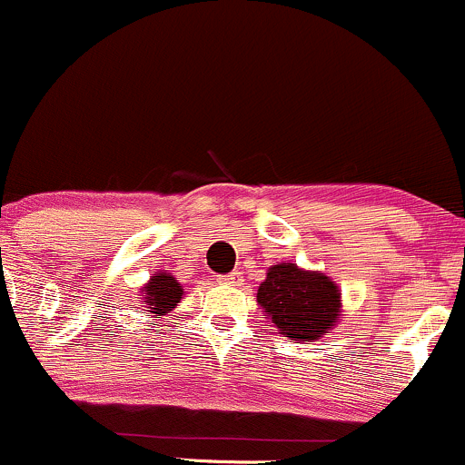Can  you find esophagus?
<instances>
[{"label": "esophagus", "instance_id": "34e87169", "mask_svg": "<svg viewBox=\"0 0 465 465\" xmlns=\"http://www.w3.org/2000/svg\"><path fill=\"white\" fill-rule=\"evenodd\" d=\"M222 282L223 284H231V287H242V284H243V273H242V271H232L231 275H223Z\"/></svg>", "mask_w": 465, "mask_h": 465}]
</instances>
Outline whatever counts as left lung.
Returning <instances> with one entry per match:
<instances>
[{
    "label": "left lung",
    "instance_id": "8db88e82",
    "mask_svg": "<svg viewBox=\"0 0 465 465\" xmlns=\"http://www.w3.org/2000/svg\"><path fill=\"white\" fill-rule=\"evenodd\" d=\"M257 305L292 341H316L341 321V289L330 275L292 262L269 266L257 289Z\"/></svg>",
    "mask_w": 465,
    "mask_h": 465
}]
</instances>
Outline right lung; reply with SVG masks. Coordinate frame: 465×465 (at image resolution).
I'll list each match as a JSON object with an SVG mask.
<instances>
[{"label": "right lung", "mask_w": 465, "mask_h": 465, "mask_svg": "<svg viewBox=\"0 0 465 465\" xmlns=\"http://www.w3.org/2000/svg\"><path fill=\"white\" fill-rule=\"evenodd\" d=\"M142 307L153 321H160L163 316L172 314L178 302L185 296L183 284L167 271H153L149 282L140 289Z\"/></svg>", "instance_id": "obj_1"}]
</instances>
